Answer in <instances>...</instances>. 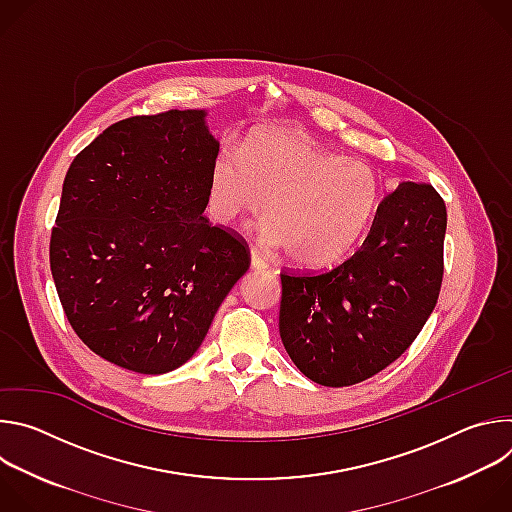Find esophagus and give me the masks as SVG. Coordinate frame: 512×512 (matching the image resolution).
<instances>
[{"label":"esophagus","instance_id":"34e87169","mask_svg":"<svg viewBox=\"0 0 512 512\" xmlns=\"http://www.w3.org/2000/svg\"><path fill=\"white\" fill-rule=\"evenodd\" d=\"M251 267L253 269H267V261L263 259V255L257 249H251Z\"/></svg>","mask_w":512,"mask_h":512}]
</instances>
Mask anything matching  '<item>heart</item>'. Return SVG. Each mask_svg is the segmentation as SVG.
I'll list each match as a JSON object with an SVG mask.
<instances>
[{
  "mask_svg": "<svg viewBox=\"0 0 512 512\" xmlns=\"http://www.w3.org/2000/svg\"><path fill=\"white\" fill-rule=\"evenodd\" d=\"M379 194L371 164L344 160L285 129L253 133L243 154L223 148L210 170L216 221L255 216L267 202L263 239L302 265L340 259L371 223Z\"/></svg>",
  "mask_w": 512,
  "mask_h": 512,
  "instance_id": "obj_1",
  "label": "heart"
}]
</instances>
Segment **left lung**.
Segmentation results:
<instances>
[{"instance_id": "1", "label": "left lung", "mask_w": 512, "mask_h": 512, "mask_svg": "<svg viewBox=\"0 0 512 512\" xmlns=\"http://www.w3.org/2000/svg\"><path fill=\"white\" fill-rule=\"evenodd\" d=\"M446 225L431 184L401 182L350 259L318 273L281 271L279 334L308 379L356 385L411 346L440 296Z\"/></svg>"}]
</instances>
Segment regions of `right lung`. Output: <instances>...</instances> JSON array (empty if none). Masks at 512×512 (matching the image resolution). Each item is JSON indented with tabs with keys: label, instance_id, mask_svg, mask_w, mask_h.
Here are the masks:
<instances>
[{
	"label": "right lung",
	"instance_id": "obj_1",
	"mask_svg": "<svg viewBox=\"0 0 512 512\" xmlns=\"http://www.w3.org/2000/svg\"><path fill=\"white\" fill-rule=\"evenodd\" d=\"M198 109L113 123L72 160L50 271L77 336L141 375L198 350L251 253L202 214L218 141Z\"/></svg>",
	"mask_w": 512,
	"mask_h": 512
}]
</instances>
